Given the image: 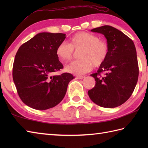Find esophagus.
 <instances>
[{"instance_id":"esophagus-1","label":"esophagus","mask_w":148,"mask_h":148,"mask_svg":"<svg viewBox=\"0 0 148 148\" xmlns=\"http://www.w3.org/2000/svg\"><path fill=\"white\" fill-rule=\"evenodd\" d=\"M84 77H85V76H76V79H83Z\"/></svg>"}]
</instances>
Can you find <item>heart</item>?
Returning <instances> with one entry per match:
<instances>
[{
	"instance_id": "b5f03b06",
	"label": "heart",
	"mask_w": 148,
	"mask_h": 148,
	"mask_svg": "<svg viewBox=\"0 0 148 148\" xmlns=\"http://www.w3.org/2000/svg\"><path fill=\"white\" fill-rule=\"evenodd\" d=\"M78 60L66 65L65 71L69 73L82 75L95 67H100L106 62L109 54V46L104 40L92 33L80 32L69 40V44L62 42L56 49V55L60 60L69 61L72 58L74 50H79Z\"/></svg>"
}]
</instances>
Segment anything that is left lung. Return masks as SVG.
Wrapping results in <instances>:
<instances>
[{"label":"left lung","instance_id":"left-lung-1","mask_svg":"<svg viewBox=\"0 0 148 148\" xmlns=\"http://www.w3.org/2000/svg\"><path fill=\"white\" fill-rule=\"evenodd\" d=\"M103 34L109 46L106 62L100 66L95 78V86L88 91L89 97L99 106L114 108L130 98L139 76L136 49L132 40L121 31L109 25L91 30ZM102 72L105 74L100 75Z\"/></svg>","mask_w":148,"mask_h":148}]
</instances>
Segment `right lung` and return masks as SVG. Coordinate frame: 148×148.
Listing matches in <instances>:
<instances>
[{
    "instance_id": "1",
    "label": "right lung",
    "mask_w": 148,
    "mask_h": 148,
    "mask_svg": "<svg viewBox=\"0 0 148 148\" xmlns=\"http://www.w3.org/2000/svg\"><path fill=\"white\" fill-rule=\"evenodd\" d=\"M65 34L41 32L22 45L16 54L12 78L25 104L37 110L58 105L64 98L70 73L53 75L63 69L56 49L66 38Z\"/></svg>"
}]
</instances>
